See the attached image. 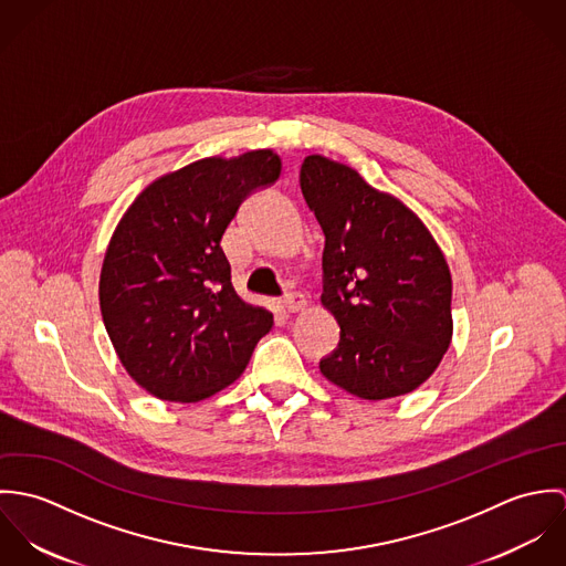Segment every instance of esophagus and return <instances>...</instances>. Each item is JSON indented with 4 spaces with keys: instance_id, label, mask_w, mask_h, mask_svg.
Instances as JSON below:
<instances>
[{
    "instance_id": "1",
    "label": "esophagus",
    "mask_w": 566,
    "mask_h": 566,
    "mask_svg": "<svg viewBox=\"0 0 566 566\" xmlns=\"http://www.w3.org/2000/svg\"><path fill=\"white\" fill-rule=\"evenodd\" d=\"M283 307H285V312L287 314H296V312H303L305 307H307V301H305V296L303 294H290V296H285V301H283Z\"/></svg>"
}]
</instances>
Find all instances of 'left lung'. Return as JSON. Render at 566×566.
<instances>
[{
    "label": "left lung",
    "mask_w": 566,
    "mask_h": 566,
    "mask_svg": "<svg viewBox=\"0 0 566 566\" xmlns=\"http://www.w3.org/2000/svg\"><path fill=\"white\" fill-rule=\"evenodd\" d=\"M301 189L323 227V307L339 324L321 373L366 399L424 384L451 335V272L422 220L353 167L312 155Z\"/></svg>",
    "instance_id": "left-lung-1"
}]
</instances>
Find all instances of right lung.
Returning <instances> with one entry per match:
<instances>
[{
  "instance_id": "1",
  "label": "right lung",
  "mask_w": 566,
  "mask_h": 566,
  "mask_svg": "<svg viewBox=\"0 0 566 566\" xmlns=\"http://www.w3.org/2000/svg\"><path fill=\"white\" fill-rule=\"evenodd\" d=\"M281 174L274 150L163 174L122 216L99 272V310L126 373L153 397L196 403L231 386L272 314L242 301L222 235Z\"/></svg>"
}]
</instances>
